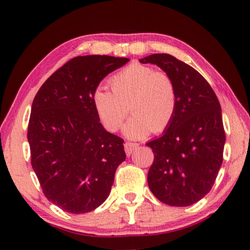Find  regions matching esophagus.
Wrapping results in <instances>:
<instances>
[{
	"label": "esophagus",
	"mask_w": 250,
	"mask_h": 250,
	"mask_svg": "<svg viewBox=\"0 0 250 250\" xmlns=\"http://www.w3.org/2000/svg\"><path fill=\"white\" fill-rule=\"evenodd\" d=\"M139 147V144H136V143H125V150L126 156H131L132 152H133L136 148Z\"/></svg>",
	"instance_id": "obj_1"
}]
</instances>
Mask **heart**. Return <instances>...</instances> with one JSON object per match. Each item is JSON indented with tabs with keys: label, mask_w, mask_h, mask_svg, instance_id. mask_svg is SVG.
<instances>
[{
	"label": "heart",
	"mask_w": 250,
	"mask_h": 250,
	"mask_svg": "<svg viewBox=\"0 0 250 250\" xmlns=\"http://www.w3.org/2000/svg\"><path fill=\"white\" fill-rule=\"evenodd\" d=\"M111 90L95 88L92 104L104 128L115 132L129 113L133 116L125 122L122 133L131 140H140L152 131L162 132L171 125L177 110V89L173 78L166 72L132 63L110 79Z\"/></svg>",
	"instance_id": "heart-1"
}]
</instances>
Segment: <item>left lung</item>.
<instances>
[{
	"mask_svg": "<svg viewBox=\"0 0 250 250\" xmlns=\"http://www.w3.org/2000/svg\"><path fill=\"white\" fill-rule=\"evenodd\" d=\"M140 62L167 73L178 97L171 125L146 144L155 155L148 186L167 205H192L209 192L222 164L226 134L220 103L206 79L175 57L153 54Z\"/></svg>",
	"mask_w": 250,
	"mask_h": 250,
	"instance_id": "1",
	"label": "left lung"
}]
</instances>
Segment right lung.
Instances as JSON below:
<instances>
[{
  "label": "right lung",
  "mask_w": 250,
  "mask_h": 250,
  "mask_svg": "<svg viewBox=\"0 0 250 250\" xmlns=\"http://www.w3.org/2000/svg\"><path fill=\"white\" fill-rule=\"evenodd\" d=\"M130 59L76 57L36 93L28 128L31 163L45 196L63 210L84 214L108 198L124 140L104 129L92 104L100 83Z\"/></svg>",
  "instance_id": "add662e5"
}]
</instances>
